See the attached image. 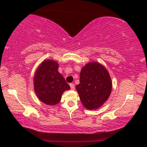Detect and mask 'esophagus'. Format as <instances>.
I'll use <instances>...</instances> for the list:
<instances>
[{
    "instance_id": "esophagus-1",
    "label": "esophagus",
    "mask_w": 147,
    "mask_h": 147,
    "mask_svg": "<svg viewBox=\"0 0 147 147\" xmlns=\"http://www.w3.org/2000/svg\"><path fill=\"white\" fill-rule=\"evenodd\" d=\"M69 86H70V87H71V90L75 89V85H74V84H70Z\"/></svg>"
}]
</instances>
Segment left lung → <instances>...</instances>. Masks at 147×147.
<instances>
[{"mask_svg":"<svg viewBox=\"0 0 147 147\" xmlns=\"http://www.w3.org/2000/svg\"><path fill=\"white\" fill-rule=\"evenodd\" d=\"M112 83L109 72L98 62H90L82 67L76 90L86 109L101 107L111 94Z\"/></svg>","mask_w":147,"mask_h":147,"instance_id":"obj_1","label":"left lung"}]
</instances>
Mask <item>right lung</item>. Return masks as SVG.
<instances>
[{
  "instance_id": "right-lung-1",
  "label": "right lung",
  "mask_w": 147,
  "mask_h": 147,
  "mask_svg": "<svg viewBox=\"0 0 147 147\" xmlns=\"http://www.w3.org/2000/svg\"><path fill=\"white\" fill-rule=\"evenodd\" d=\"M59 64L52 59L42 62L34 74V90L40 101L49 106L55 105L62 94L70 89L63 76L58 71Z\"/></svg>"
}]
</instances>
